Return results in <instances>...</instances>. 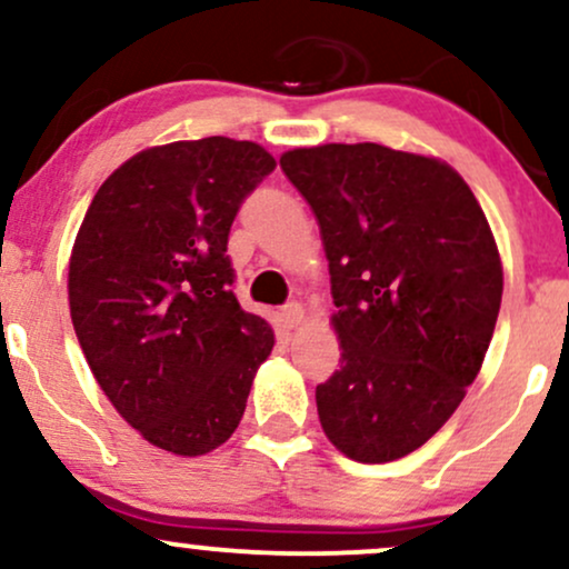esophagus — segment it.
Wrapping results in <instances>:
<instances>
[{
  "label": "esophagus",
  "instance_id": "esophagus-1",
  "mask_svg": "<svg viewBox=\"0 0 569 569\" xmlns=\"http://www.w3.org/2000/svg\"><path fill=\"white\" fill-rule=\"evenodd\" d=\"M283 318H286V323H289V326H297L305 318V307L299 302H289L283 307Z\"/></svg>",
  "mask_w": 569,
  "mask_h": 569
}]
</instances>
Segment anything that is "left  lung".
Here are the masks:
<instances>
[{"label":"left lung","mask_w":569,"mask_h":569,"mask_svg":"<svg viewBox=\"0 0 569 569\" xmlns=\"http://www.w3.org/2000/svg\"><path fill=\"white\" fill-rule=\"evenodd\" d=\"M329 259L342 367L316 388L342 455L390 462L439 430L479 375L502 267L485 211L447 162L382 143L293 149Z\"/></svg>","instance_id":"left-lung-1"}]
</instances>
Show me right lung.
<instances>
[{
	"mask_svg": "<svg viewBox=\"0 0 569 569\" xmlns=\"http://www.w3.org/2000/svg\"><path fill=\"white\" fill-rule=\"evenodd\" d=\"M276 171L253 141L143 149L103 181L69 262V307L96 382L166 452L224 443L276 335L234 297L240 202Z\"/></svg>",
	"mask_w": 569,
	"mask_h": 569,
	"instance_id": "right-lung-1",
	"label": "right lung"
}]
</instances>
